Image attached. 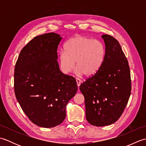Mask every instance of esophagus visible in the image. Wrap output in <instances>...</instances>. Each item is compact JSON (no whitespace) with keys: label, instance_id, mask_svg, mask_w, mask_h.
Wrapping results in <instances>:
<instances>
[{"label":"esophagus","instance_id":"34e87169","mask_svg":"<svg viewBox=\"0 0 146 146\" xmlns=\"http://www.w3.org/2000/svg\"><path fill=\"white\" fill-rule=\"evenodd\" d=\"M76 83H77V86H78V87H79L80 85H81L82 81L79 78H76Z\"/></svg>","mask_w":146,"mask_h":146}]
</instances>
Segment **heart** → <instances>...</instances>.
Masks as SVG:
<instances>
[{"mask_svg":"<svg viewBox=\"0 0 146 146\" xmlns=\"http://www.w3.org/2000/svg\"><path fill=\"white\" fill-rule=\"evenodd\" d=\"M64 50L58 54L60 69L64 74L70 73L75 66L78 76L94 75L100 70L105 58V48L97 40L83 36H76L68 41Z\"/></svg>","mask_w":146,"mask_h":146,"instance_id":"heart-1","label":"heart"}]
</instances>
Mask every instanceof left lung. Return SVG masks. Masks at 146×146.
<instances>
[{
    "instance_id": "obj_1",
    "label": "left lung",
    "mask_w": 146,
    "mask_h": 146,
    "mask_svg": "<svg viewBox=\"0 0 146 146\" xmlns=\"http://www.w3.org/2000/svg\"><path fill=\"white\" fill-rule=\"evenodd\" d=\"M102 38L105 46L102 66L80 86L85 97L86 119L97 127L111 125L119 119L131 92L129 63L120 44L108 35Z\"/></svg>"
}]
</instances>
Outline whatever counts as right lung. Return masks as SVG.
<instances>
[{
  "mask_svg": "<svg viewBox=\"0 0 146 146\" xmlns=\"http://www.w3.org/2000/svg\"><path fill=\"white\" fill-rule=\"evenodd\" d=\"M62 38L54 33L35 37L15 63V97L27 117L41 127L63 122L66 105L78 90L75 79L60 70L57 49Z\"/></svg>",
  "mask_w": 146,
  "mask_h": 146,
  "instance_id": "right-lung-1",
  "label": "right lung"
}]
</instances>
